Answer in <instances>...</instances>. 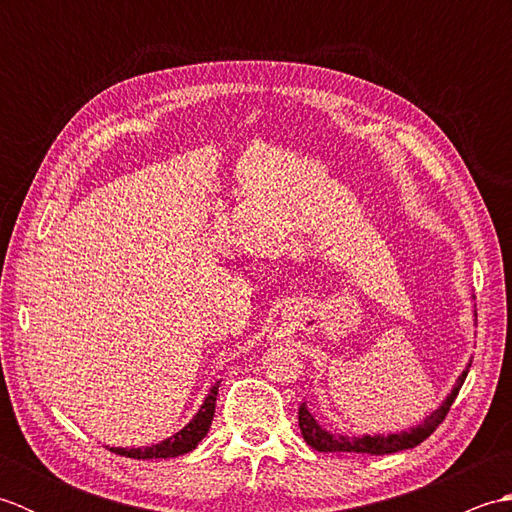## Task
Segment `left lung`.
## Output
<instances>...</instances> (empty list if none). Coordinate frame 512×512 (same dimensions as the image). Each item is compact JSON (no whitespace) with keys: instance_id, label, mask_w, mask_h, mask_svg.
<instances>
[{"instance_id":"1","label":"left lung","mask_w":512,"mask_h":512,"mask_svg":"<svg viewBox=\"0 0 512 512\" xmlns=\"http://www.w3.org/2000/svg\"><path fill=\"white\" fill-rule=\"evenodd\" d=\"M469 365H466L464 372L455 380V385L451 389V394L442 400V405L431 413V416L424 418L422 424H416L409 431H398V433H387V436H345V433H332L328 429H323L317 422V418L312 416L310 409L306 407V402H301L299 407V429L301 436L306 440L312 449H317L321 453H369V455H387V453H398L405 449L418 447L420 442L427 440L433 431H436L444 416H447L453 400L458 398L460 389L466 380V374H469Z\"/></svg>"}]
</instances>
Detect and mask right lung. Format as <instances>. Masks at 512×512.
I'll use <instances>...</instances> for the list:
<instances>
[{
  "instance_id": "1",
  "label": "right lung",
  "mask_w": 512,
  "mask_h": 512,
  "mask_svg": "<svg viewBox=\"0 0 512 512\" xmlns=\"http://www.w3.org/2000/svg\"><path fill=\"white\" fill-rule=\"evenodd\" d=\"M217 387H220V380L209 389L206 394L202 407L195 413L193 420L189 424L173 433L171 438L162 440L158 444H151V447H138V449H123V447H110L112 453L125 455V458H134V460H158V458H178V455H184L198 447V442L209 433L211 422L215 416V400H217Z\"/></svg>"
}]
</instances>
